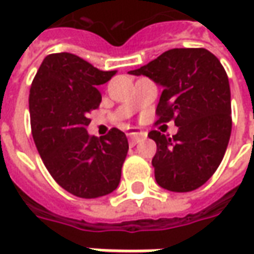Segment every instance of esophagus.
<instances>
[{
	"mask_svg": "<svg viewBox=\"0 0 254 254\" xmlns=\"http://www.w3.org/2000/svg\"><path fill=\"white\" fill-rule=\"evenodd\" d=\"M144 137H145V134L142 131L130 130V132H128V138H130V144H131V145H135V144L140 141V140H142Z\"/></svg>",
	"mask_w": 254,
	"mask_h": 254,
	"instance_id": "1",
	"label": "esophagus"
}]
</instances>
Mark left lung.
I'll list each match as a JSON object with an SVG mask.
<instances>
[{
  "label": "left lung",
  "mask_w": 254,
  "mask_h": 254,
  "mask_svg": "<svg viewBox=\"0 0 254 254\" xmlns=\"http://www.w3.org/2000/svg\"><path fill=\"white\" fill-rule=\"evenodd\" d=\"M130 74L164 87L157 123L174 120L178 127L172 137L148 132L157 144V184L172 192L202 187L223 160L232 131L229 79L219 59L203 48H175Z\"/></svg>",
  "instance_id": "1"
}]
</instances>
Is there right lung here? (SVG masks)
<instances>
[{"mask_svg":"<svg viewBox=\"0 0 254 254\" xmlns=\"http://www.w3.org/2000/svg\"><path fill=\"white\" fill-rule=\"evenodd\" d=\"M114 74L73 54H52L39 66L29 90L32 137L46 170L64 190L84 199L119 187L128 151L119 128L102 138L86 130L89 113L102 102L97 86Z\"/></svg>","mask_w":254,"mask_h":254,"instance_id":"1","label":"right lung"}]
</instances>
